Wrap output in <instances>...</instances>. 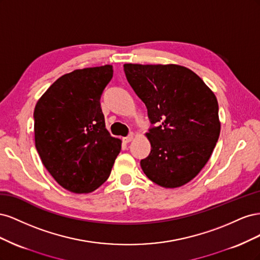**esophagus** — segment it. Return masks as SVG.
Wrapping results in <instances>:
<instances>
[{
	"label": "esophagus",
	"mask_w": 260,
	"mask_h": 260,
	"mask_svg": "<svg viewBox=\"0 0 260 260\" xmlns=\"http://www.w3.org/2000/svg\"><path fill=\"white\" fill-rule=\"evenodd\" d=\"M133 138H135V135H133V133L131 132L128 137L123 138V142H124V143H129V142H131V141L133 140Z\"/></svg>",
	"instance_id": "esophagus-1"
}]
</instances>
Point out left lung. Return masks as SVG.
I'll use <instances>...</instances> for the list:
<instances>
[{
    "instance_id": "8db88e82",
    "label": "left lung",
    "mask_w": 260,
    "mask_h": 260,
    "mask_svg": "<svg viewBox=\"0 0 260 260\" xmlns=\"http://www.w3.org/2000/svg\"><path fill=\"white\" fill-rule=\"evenodd\" d=\"M127 80L147 108L151 153L141 160L146 177L179 187L199 175L220 135L218 102L191 69L179 65L124 64Z\"/></svg>"
}]
</instances>
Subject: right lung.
I'll return each mask as SVG.
<instances>
[{
    "instance_id": "1",
    "label": "right lung",
    "mask_w": 260,
    "mask_h": 260,
    "mask_svg": "<svg viewBox=\"0 0 260 260\" xmlns=\"http://www.w3.org/2000/svg\"><path fill=\"white\" fill-rule=\"evenodd\" d=\"M113 66L77 69L61 76L38 101L35 141L56 182L73 193H89L108 179L121 141L105 128L101 95Z\"/></svg>"
}]
</instances>
